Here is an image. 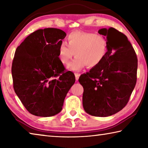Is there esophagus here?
<instances>
[{"label": "esophagus", "mask_w": 148, "mask_h": 148, "mask_svg": "<svg viewBox=\"0 0 148 148\" xmlns=\"http://www.w3.org/2000/svg\"><path fill=\"white\" fill-rule=\"evenodd\" d=\"M74 75H75V77H76V80H78L80 74L78 73H75Z\"/></svg>", "instance_id": "34e87169"}]
</instances>
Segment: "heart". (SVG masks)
Segmentation results:
<instances>
[{"label":"heart","mask_w":148,"mask_h":148,"mask_svg":"<svg viewBox=\"0 0 148 148\" xmlns=\"http://www.w3.org/2000/svg\"><path fill=\"white\" fill-rule=\"evenodd\" d=\"M68 45L62 42L59 47V59L62 64L68 65L70 71L77 72L86 66L92 68L99 65L106 56L108 44L106 38L92 32L76 31L67 37Z\"/></svg>","instance_id":"obj_1"}]
</instances>
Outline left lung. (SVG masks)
<instances>
[{
    "label": "left lung",
    "instance_id": "left-lung-1",
    "mask_svg": "<svg viewBox=\"0 0 148 148\" xmlns=\"http://www.w3.org/2000/svg\"><path fill=\"white\" fill-rule=\"evenodd\" d=\"M106 38L104 59L79 82L84 87L83 106L87 114L107 117L126 106L136 83L138 59L127 37L116 29L99 30Z\"/></svg>",
    "mask_w": 148,
    "mask_h": 148
}]
</instances>
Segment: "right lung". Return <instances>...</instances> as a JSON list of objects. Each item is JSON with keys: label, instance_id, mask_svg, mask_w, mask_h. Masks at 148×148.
I'll return each instance as SVG.
<instances>
[{"label": "right lung", "instance_id": "obj_1", "mask_svg": "<svg viewBox=\"0 0 148 148\" xmlns=\"http://www.w3.org/2000/svg\"><path fill=\"white\" fill-rule=\"evenodd\" d=\"M66 36L59 29H38L15 52L12 66L14 91L34 116L50 117L59 113L75 82L74 74L65 72L59 59V45Z\"/></svg>", "mask_w": 148, "mask_h": 148}]
</instances>
